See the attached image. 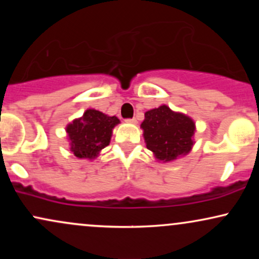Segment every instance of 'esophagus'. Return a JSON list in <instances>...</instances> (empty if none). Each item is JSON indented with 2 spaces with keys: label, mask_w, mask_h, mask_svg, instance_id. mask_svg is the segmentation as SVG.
Here are the masks:
<instances>
[{
  "label": "esophagus",
  "mask_w": 259,
  "mask_h": 259,
  "mask_svg": "<svg viewBox=\"0 0 259 259\" xmlns=\"http://www.w3.org/2000/svg\"><path fill=\"white\" fill-rule=\"evenodd\" d=\"M126 121H127V123H133V124H136V119H135V118H133V119H127Z\"/></svg>",
  "instance_id": "esophagus-1"
}]
</instances>
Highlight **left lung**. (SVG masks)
Instances as JSON below:
<instances>
[{
  "mask_svg": "<svg viewBox=\"0 0 259 259\" xmlns=\"http://www.w3.org/2000/svg\"><path fill=\"white\" fill-rule=\"evenodd\" d=\"M141 129L146 147L162 162H171L185 156L195 144V121L165 105L145 113Z\"/></svg>",
  "mask_w": 259,
  "mask_h": 259,
  "instance_id": "8db88e82",
  "label": "left lung"
}]
</instances>
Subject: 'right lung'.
<instances>
[{"instance_id":"1","label":"right lung","mask_w":259,"mask_h":259,"mask_svg":"<svg viewBox=\"0 0 259 259\" xmlns=\"http://www.w3.org/2000/svg\"><path fill=\"white\" fill-rule=\"evenodd\" d=\"M120 121L115 115L109 117L96 109H86L82 117L67 125L70 151L78 158L95 159L101 150L108 146L112 130Z\"/></svg>"}]
</instances>
